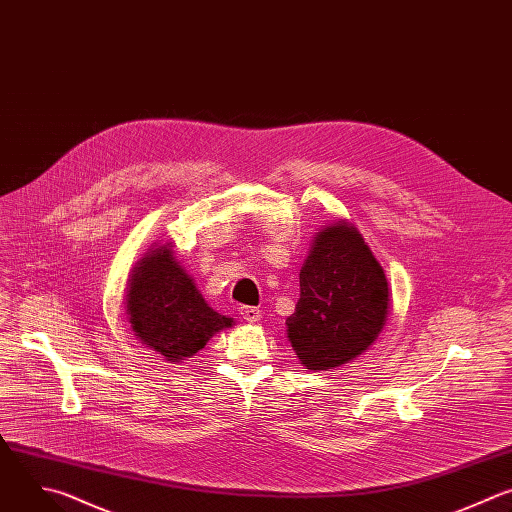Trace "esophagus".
I'll list each match as a JSON object with an SVG mask.
<instances>
[{"label": "esophagus", "instance_id": "34e87169", "mask_svg": "<svg viewBox=\"0 0 512 512\" xmlns=\"http://www.w3.org/2000/svg\"><path fill=\"white\" fill-rule=\"evenodd\" d=\"M240 317L246 321V323H258L262 319V311L258 309V306H242L240 309Z\"/></svg>", "mask_w": 512, "mask_h": 512}]
</instances>
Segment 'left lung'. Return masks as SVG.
<instances>
[{"label":"left lung","mask_w":512,"mask_h":512,"mask_svg":"<svg viewBox=\"0 0 512 512\" xmlns=\"http://www.w3.org/2000/svg\"><path fill=\"white\" fill-rule=\"evenodd\" d=\"M300 298L286 337L300 365L329 371L365 353L389 317L383 266L347 220L323 226L300 268Z\"/></svg>","instance_id":"obj_1"}]
</instances>
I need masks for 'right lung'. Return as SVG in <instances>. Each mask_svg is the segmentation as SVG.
I'll list each match as a JSON object with an SVG mask.
<instances>
[{
	"instance_id": "right-lung-1",
	"label": "right lung",
	"mask_w": 512,
	"mask_h": 512,
	"mask_svg": "<svg viewBox=\"0 0 512 512\" xmlns=\"http://www.w3.org/2000/svg\"><path fill=\"white\" fill-rule=\"evenodd\" d=\"M123 304L135 339L173 365L234 327V319L214 311L177 262L173 242L153 244L133 266Z\"/></svg>"
}]
</instances>
